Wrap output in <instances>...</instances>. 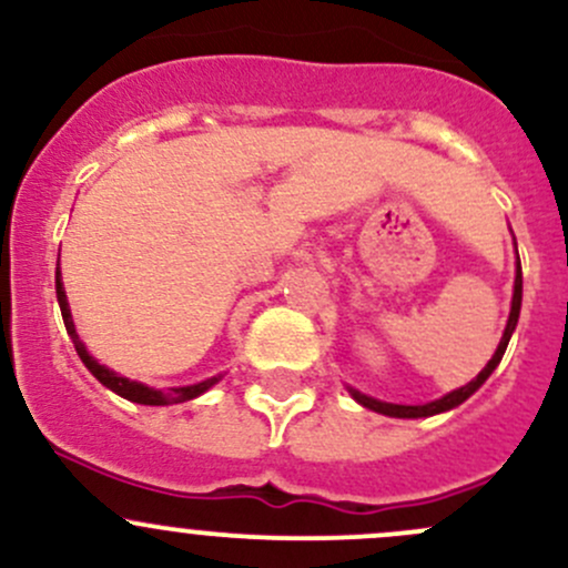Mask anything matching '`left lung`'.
Here are the masks:
<instances>
[{
	"label": "left lung",
	"instance_id": "1",
	"mask_svg": "<svg viewBox=\"0 0 568 568\" xmlns=\"http://www.w3.org/2000/svg\"><path fill=\"white\" fill-rule=\"evenodd\" d=\"M520 304H523V266H520V255H517V277H515V296H511L509 324H506V332H504V337H500V345H498V351H495V356L487 362V367L481 369V373L476 375L474 381H470V384L459 386V389H455L452 394H446V397L435 399V403H427V405H392V403H381V399L367 397V394H362V392H356V389H351V394H354L356 403H362L364 408L375 410V414H384V416H397V419H419V416L444 414V410L457 408L459 403H465V399H468L470 394H474L481 384H485V381L489 378V373H493V369L498 367V362L504 359L506 345H509L511 332H515L517 318H520Z\"/></svg>",
	"mask_w": 568,
	"mask_h": 568
}]
</instances>
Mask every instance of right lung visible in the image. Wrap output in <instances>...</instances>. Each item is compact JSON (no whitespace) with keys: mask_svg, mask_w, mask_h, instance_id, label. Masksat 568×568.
<instances>
[{"mask_svg":"<svg viewBox=\"0 0 568 568\" xmlns=\"http://www.w3.org/2000/svg\"><path fill=\"white\" fill-rule=\"evenodd\" d=\"M57 300H59V307H62V318H64V329H68L70 339H73L75 351H79L81 362L87 364L89 373L94 375V378L100 381L103 386H109L111 392H116L119 397L124 399H133V403H141V405H174V403H187V399L199 397V394H204L209 386H214L220 381L217 378H206L201 381V384H193V386H179V389H169V392H158V389H149V386L139 384V381H128L122 378V375L111 373L109 367H103V364H98L92 359V356L87 354V348H83V343L79 339V334H75V326H73V318H70V307H68V296H64V288H62V277H59V268H57Z\"/></svg>","mask_w":568,"mask_h":568,"instance_id":"obj_1","label":"right lung"}]
</instances>
